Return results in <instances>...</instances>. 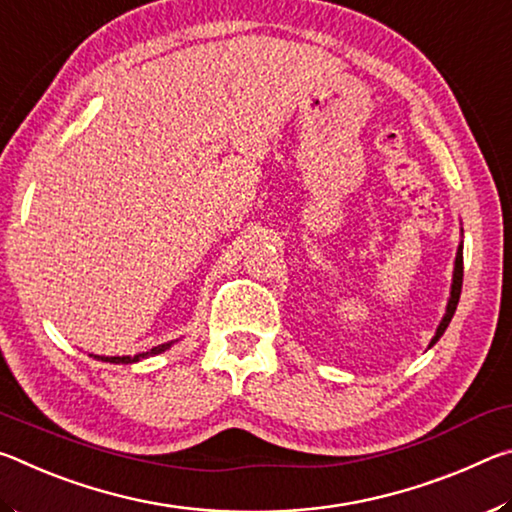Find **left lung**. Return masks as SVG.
<instances>
[{
    "mask_svg": "<svg viewBox=\"0 0 512 512\" xmlns=\"http://www.w3.org/2000/svg\"><path fill=\"white\" fill-rule=\"evenodd\" d=\"M461 287H463V241L458 244V250H456V259H454V275H452V289H449V300H447V307H445V316L443 320H440V325L436 329V334H433V339L429 341V348H433V345L438 343L440 336L445 334L447 325L452 323V316L456 311V305H458V298H461Z\"/></svg>",
    "mask_w": 512,
    "mask_h": 512,
    "instance_id": "1",
    "label": "left lung"
}]
</instances>
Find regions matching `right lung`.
<instances>
[{"label":"right lung","instance_id":"right-lung-1","mask_svg":"<svg viewBox=\"0 0 512 512\" xmlns=\"http://www.w3.org/2000/svg\"><path fill=\"white\" fill-rule=\"evenodd\" d=\"M178 341V339H176ZM176 341H169V343H162V345H158V348H151L149 352H142V354H135V357H99V354H90V357H94L97 361H106V363H137V361H142V359H146V357H153V354H160V352H164V350H169L173 343Z\"/></svg>","mask_w":512,"mask_h":512}]
</instances>
